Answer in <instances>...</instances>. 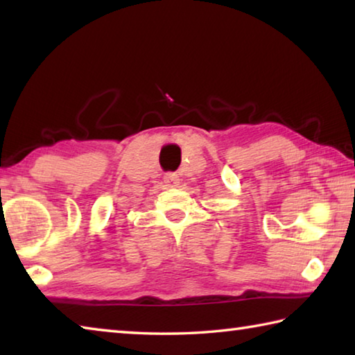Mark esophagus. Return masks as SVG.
<instances>
[{"instance_id": "1", "label": "esophagus", "mask_w": 355, "mask_h": 355, "mask_svg": "<svg viewBox=\"0 0 355 355\" xmlns=\"http://www.w3.org/2000/svg\"><path fill=\"white\" fill-rule=\"evenodd\" d=\"M164 183L166 186H169V188H173V186H177L180 183L178 175H175V173H166Z\"/></svg>"}]
</instances>
